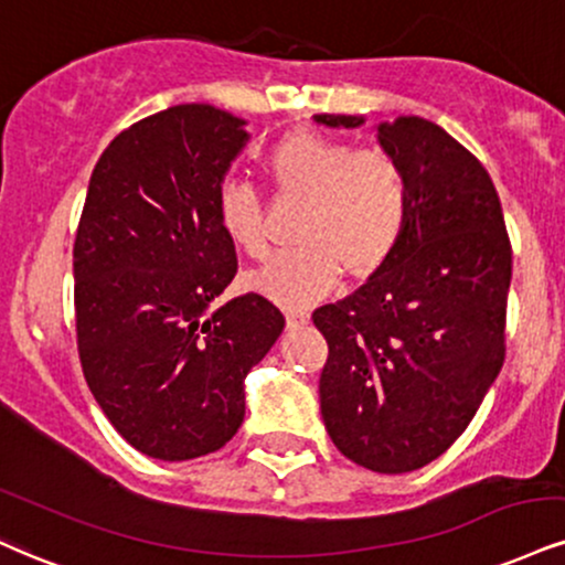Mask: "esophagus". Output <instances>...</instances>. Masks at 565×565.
I'll return each instance as SVG.
<instances>
[{"instance_id": "34e87169", "label": "esophagus", "mask_w": 565, "mask_h": 565, "mask_svg": "<svg viewBox=\"0 0 565 565\" xmlns=\"http://www.w3.org/2000/svg\"><path fill=\"white\" fill-rule=\"evenodd\" d=\"M308 321H310V312H305V310H289L287 312L289 329H300V326H305Z\"/></svg>"}]
</instances>
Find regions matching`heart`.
<instances>
[{
	"instance_id": "heart-1",
	"label": "heart",
	"mask_w": 565,
	"mask_h": 565,
	"mask_svg": "<svg viewBox=\"0 0 565 565\" xmlns=\"http://www.w3.org/2000/svg\"><path fill=\"white\" fill-rule=\"evenodd\" d=\"M263 173L278 200L305 202L297 231L302 247L274 257L247 278L265 300L308 308L337 287L344 270L352 278L379 274L403 239L411 183L392 154L300 131L265 154ZM215 221L247 257L268 255L260 196L249 186L223 183Z\"/></svg>"
}]
</instances>
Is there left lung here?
Listing matches in <instances>:
<instances>
[{
    "label": "left lung",
    "instance_id": "1",
    "mask_svg": "<svg viewBox=\"0 0 565 565\" xmlns=\"http://www.w3.org/2000/svg\"><path fill=\"white\" fill-rule=\"evenodd\" d=\"M358 128L363 115H312ZM405 168L411 213L379 274L312 312L329 342L321 416L337 450L376 473H407L452 445L505 360L513 253L484 166L418 115L376 126Z\"/></svg>",
    "mask_w": 565,
    "mask_h": 565
}]
</instances>
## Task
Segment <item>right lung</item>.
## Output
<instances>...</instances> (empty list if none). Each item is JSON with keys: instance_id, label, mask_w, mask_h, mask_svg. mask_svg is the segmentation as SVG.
Segmentation results:
<instances>
[{"instance_id": "obj_1", "label": "right lung", "mask_w": 565, "mask_h": 565, "mask_svg": "<svg viewBox=\"0 0 565 565\" xmlns=\"http://www.w3.org/2000/svg\"><path fill=\"white\" fill-rule=\"evenodd\" d=\"M244 120L175 105L120 131L94 166L73 244L78 355L115 431L158 460L221 450L244 420V379L284 331L236 276L215 196Z\"/></svg>"}]
</instances>
